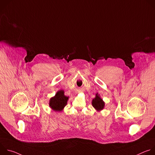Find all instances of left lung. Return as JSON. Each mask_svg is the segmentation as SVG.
Segmentation results:
<instances>
[{
    "label": "left lung",
    "instance_id": "obj_1",
    "mask_svg": "<svg viewBox=\"0 0 155 155\" xmlns=\"http://www.w3.org/2000/svg\"><path fill=\"white\" fill-rule=\"evenodd\" d=\"M92 105L97 110V112H100L104 108L105 102L103 99L100 97L98 93L96 94V97L92 100Z\"/></svg>",
    "mask_w": 155,
    "mask_h": 155
}]
</instances>
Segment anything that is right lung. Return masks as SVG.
I'll return each instance as SVG.
<instances>
[{
    "mask_svg": "<svg viewBox=\"0 0 155 155\" xmlns=\"http://www.w3.org/2000/svg\"><path fill=\"white\" fill-rule=\"evenodd\" d=\"M69 97L64 95V91L59 90L49 101L50 107L55 112H61L67 105Z\"/></svg>",
    "mask_w": 155,
    "mask_h": 155,
    "instance_id": "add662e5",
    "label": "right lung"
}]
</instances>
